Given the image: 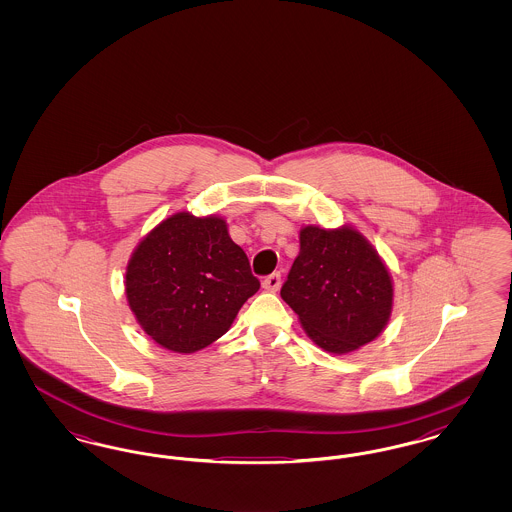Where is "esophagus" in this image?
Wrapping results in <instances>:
<instances>
[{
  "label": "esophagus",
  "mask_w": 512,
  "mask_h": 512,
  "mask_svg": "<svg viewBox=\"0 0 512 512\" xmlns=\"http://www.w3.org/2000/svg\"><path fill=\"white\" fill-rule=\"evenodd\" d=\"M280 272H272L270 276H267L265 280H263V288L267 290V292H278V288H280Z\"/></svg>",
  "instance_id": "esophagus-1"
}]
</instances>
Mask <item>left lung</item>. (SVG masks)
Here are the masks:
<instances>
[{
  "label": "left lung",
  "mask_w": 512,
  "mask_h": 512,
  "mask_svg": "<svg viewBox=\"0 0 512 512\" xmlns=\"http://www.w3.org/2000/svg\"><path fill=\"white\" fill-rule=\"evenodd\" d=\"M299 244L280 295L307 336L336 355L376 340L393 309V280L378 251L353 226H303Z\"/></svg>",
  "instance_id": "obj_1"
}]
</instances>
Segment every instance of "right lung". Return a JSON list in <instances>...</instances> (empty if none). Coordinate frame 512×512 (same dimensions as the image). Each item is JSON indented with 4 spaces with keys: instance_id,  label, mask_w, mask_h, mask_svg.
I'll return each mask as SVG.
<instances>
[{
    "instance_id": "add662e5",
    "label": "right lung",
    "mask_w": 512,
    "mask_h": 512,
    "mask_svg": "<svg viewBox=\"0 0 512 512\" xmlns=\"http://www.w3.org/2000/svg\"><path fill=\"white\" fill-rule=\"evenodd\" d=\"M259 286L226 220L188 211L161 220L144 236L124 280L142 330L174 353H195L219 340Z\"/></svg>"
}]
</instances>
